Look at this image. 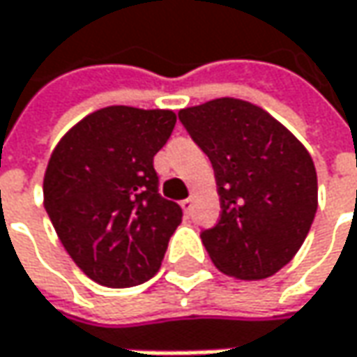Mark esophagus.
<instances>
[{
    "label": "esophagus",
    "mask_w": 357,
    "mask_h": 357,
    "mask_svg": "<svg viewBox=\"0 0 357 357\" xmlns=\"http://www.w3.org/2000/svg\"><path fill=\"white\" fill-rule=\"evenodd\" d=\"M179 204H181V208H183V212H185V214H190V212H192V206H194V198L181 199Z\"/></svg>",
    "instance_id": "34e87169"
}]
</instances>
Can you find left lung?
<instances>
[{
	"label": "left lung",
	"mask_w": 357,
	"mask_h": 357,
	"mask_svg": "<svg viewBox=\"0 0 357 357\" xmlns=\"http://www.w3.org/2000/svg\"><path fill=\"white\" fill-rule=\"evenodd\" d=\"M214 167L220 220L199 236L224 275L259 281L301 248L317 212V174L303 143L264 109L214 98L178 113Z\"/></svg>",
	"instance_id": "obj_1"
}]
</instances>
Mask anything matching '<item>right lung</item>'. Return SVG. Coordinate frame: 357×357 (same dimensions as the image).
I'll list each match as a JSON object with an SVG mask.
<instances>
[{"instance_id": "add662e5", "label": "right lung", "mask_w": 357, "mask_h": 357, "mask_svg": "<svg viewBox=\"0 0 357 357\" xmlns=\"http://www.w3.org/2000/svg\"><path fill=\"white\" fill-rule=\"evenodd\" d=\"M176 127L167 109L105 107L54 147L44 206L76 266L95 283L125 289L161 266L181 208L158 194L153 158Z\"/></svg>"}]
</instances>
